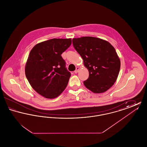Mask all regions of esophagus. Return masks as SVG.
<instances>
[{"label":"esophagus","instance_id":"1","mask_svg":"<svg viewBox=\"0 0 147 147\" xmlns=\"http://www.w3.org/2000/svg\"><path fill=\"white\" fill-rule=\"evenodd\" d=\"M79 67H77V68H76V69L74 71V73H77L78 72V71H79Z\"/></svg>","mask_w":147,"mask_h":147}]
</instances>
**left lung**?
Instances as JSON below:
<instances>
[{
	"mask_svg": "<svg viewBox=\"0 0 147 147\" xmlns=\"http://www.w3.org/2000/svg\"><path fill=\"white\" fill-rule=\"evenodd\" d=\"M72 42L89 70L84 85L94 93L107 91L116 82L121 66L114 47L106 41L89 36L73 38Z\"/></svg>",
	"mask_w": 147,
	"mask_h": 147,
	"instance_id": "1",
	"label": "left lung"
}]
</instances>
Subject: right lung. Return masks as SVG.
<instances>
[{"label": "right lung", "instance_id": "obj_1", "mask_svg": "<svg viewBox=\"0 0 147 147\" xmlns=\"http://www.w3.org/2000/svg\"><path fill=\"white\" fill-rule=\"evenodd\" d=\"M71 43V38H53L37 44L30 52L25 75L32 88L45 98H57L67 86L71 74L61 55Z\"/></svg>", "mask_w": 147, "mask_h": 147}]
</instances>
